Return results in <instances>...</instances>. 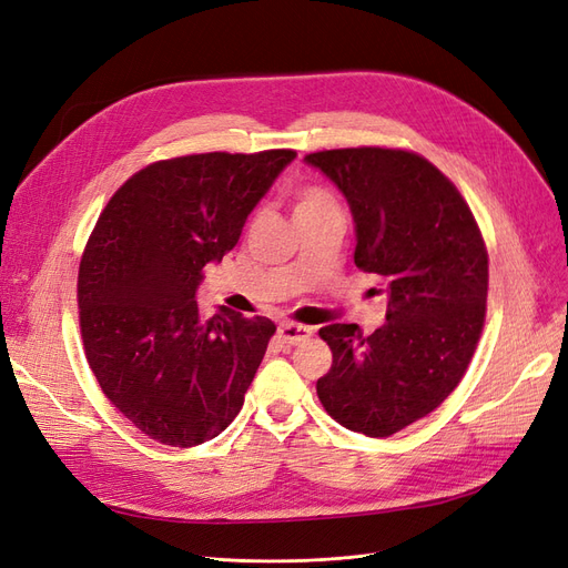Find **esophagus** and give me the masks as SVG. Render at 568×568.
<instances>
[{
  "label": "esophagus",
  "instance_id": "1",
  "mask_svg": "<svg viewBox=\"0 0 568 568\" xmlns=\"http://www.w3.org/2000/svg\"><path fill=\"white\" fill-rule=\"evenodd\" d=\"M277 334H280V341H282L284 345H303V343L312 336V328H310V326H303V324H291V322H286V324H280Z\"/></svg>",
  "mask_w": 568,
  "mask_h": 568
}]
</instances>
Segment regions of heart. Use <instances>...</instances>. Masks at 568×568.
Masks as SVG:
<instances>
[{"label": "heart", "instance_id": "b5f03b06", "mask_svg": "<svg viewBox=\"0 0 568 568\" xmlns=\"http://www.w3.org/2000/svg\"><path fill=\"white\" fill-rule=\"evenodd\" d=\"M324 204H334L328 200V194L320 187H307L298 194L296 200V213L301 211H307V209H317V206H324Z\"/></svg>", "mask_w": 568, "mask_h": 568}]
</instances>
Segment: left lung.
Segmentation results:
<instances>
[{
	"instance_id": "obj_1",
	"label": "left lung",
	"mask_w": 568,
	"mask_h": 568,
	"mask_svg": "<svg viewBox=\"0 0 568 568\" xmlns=\"http://www.w3.org/2000/svg\"><path fill=\"white\" fill-rule=\"evenodd\" d=\"M347 200L355 265L387 296L385 324H328V374L317 395L328 416L366 437H389L435 410L460 383L484 326L488 256L456 185L406 150L312 152Z\"/></svg>"
}]
</instances>
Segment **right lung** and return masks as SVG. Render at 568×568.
I'll use <instances>...</instances> for the list:
<instances>
[{"label": "right lung", "mask_w": 568, "mask_h": 568, "mask_svg": "<svg viewBox=\"0 0 568 568\" xmlns=\"http://www.w3.org/2000/svg\"><path fill=\"white\" fill-rule=\"evenodd\" d=\"M293 150L150 164L114 192L80 265V326L105 397L150 439L197 446L240 414L275 324L197 305Z\"/></svg>", "instance_id": "right-lung-1"}]
</instances>
